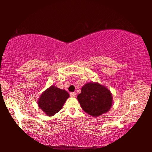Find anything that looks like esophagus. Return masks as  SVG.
<instances>
[{
	"label": "esophagus",
	"instance_id": "obj_1",
	"mask_svg": "<svg viewBox=\"0 0 152 152\" xmlns=\"http://www.w3.org/2000/svg\"><path fill=\"white\" fill-rule=\"evenodd\" d=\"M76 95V93L75 92H71V93H70V96H71V97H75Z\"/></svg>",
	"mask_w": 152,
	"mask_h": 152
}]
</instances>
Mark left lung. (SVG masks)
<instances>
[{"label":"left lung","mask_w":152,"mask_h":152,"mask_svg":"<svg viewBox=\"0 0 152 152\" xmlns=\"http://www.w3.org/2000/svg\"><path fill=\"white\" fill-rule=\"evenodd\" d=\"M77 99L82 109L94 117L107 113L113 104L112 93L98 82H88L82 87Z\"/></svg>","instance_id":"8db88e82"}]
</instances>
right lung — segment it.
Here are the masks:
<instances>
[{"mask_svg":"<svg viewBox=\"0 0 152 152\" xmlns=\"http://www.w3.org/2000/svg\"><path fill=\"white\" fill-rule=\"evenodd\" d=\"M70 97L65 90L51 86L43 91L38 99V106L47 116H53L62 109L66 100Z\"/></svg>","mask_w":152,"mask_h":152,"instance_id":"1","label":"right lung"}]
</instances>
